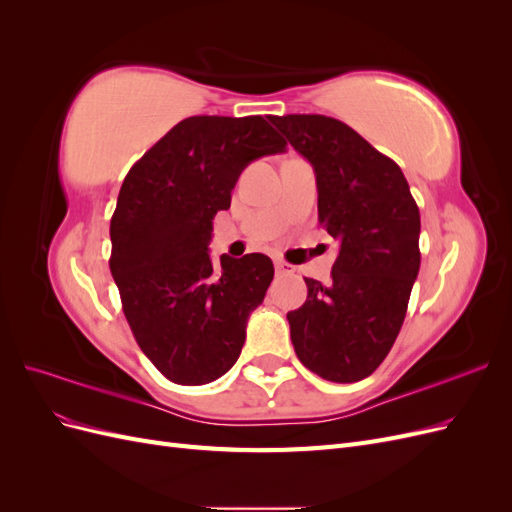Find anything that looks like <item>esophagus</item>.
Listing matches in <instances>:
<instances>
[{"instance_id": "34e87169", "label": "esophagus", "mask_w": 512, "mask_h": 512, "mask_svg": "<svg viewBox=\"0 0 512 512\" xmlns=\"http://www.w3.org/2000/svg\"><path fill=\"white\" fill-rule=\"evenodd\" d=\"M275 273H277V275H290V273H294V267L288 265V262L277 258V260H275Z\"/></svg>"}]
</instances>
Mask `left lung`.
I'll list each match as a JSON object with an SVG mask.
<instances>
[{"label": "left lung", "mask_w": 512, "mask_h": 512, "mask_svg": "<svg viewBox=\"0 0 512 512\" xmlns=\"http://www.w3.org/2000/svg\"><path fill=\"white\" fill-rule=\"evenodd\" d=\"M314 166L318 222L339 241L331 282L305 277L307 301L288 312L299 361L331 382H359L386 359L421 267V213L401 168L344 121L271 117Z\"/></svg>", "instance_id": "obj_1"}]
</instances>
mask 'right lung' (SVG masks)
<instances>
[{
  "label": "right lung",
  "mask_w": 512,
  "mask_h": 512,
  "mask_svg": "<svg viewBox=\"0 0 512 512\" xmlns=\"http://www.w3.org/2000/svg\"><path fill=\"white\" fill-rule=\"evenodd\" d=\"M286 141L260 115H196L166 132L123 179L111 273L136 344L175 384H207L237 363L245 324L273 280L265 254L209 258L215 213L243 168Z\"/></svg>",
  "instance_id": "obj_1"
}]
</instances>
